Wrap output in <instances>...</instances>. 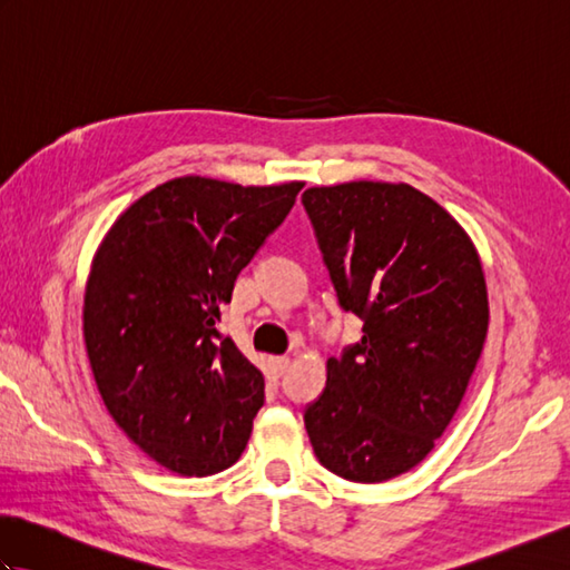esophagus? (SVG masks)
Listing matches in <instances>:
<instances>
[{
	"mask_svg": "<svg viewBox=\"0 0 570 570\" xmlns=\"http://www.w3.org/2000/svg\"><path fill=\"white\" fill-rule=\"evenodd\" d=\"M269 365H272V372L276 374V377H282V374L288 370V365H292V360H288V357H272Z\"/></svg>",
	"mask_w": 570,
	"mask_h": 570,
	"instance_id": "1",
	"label": "esophagus"
}]
</instances>
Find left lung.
Returning a JSON list of instances; mask_svg holds the SVG:
<instances>
[{"mask_svg": "<svg viewBox=\"0 0 570 570\" xmlns=\"http://www.w3.org/2000/svg\"><path fill=\"white\" fill-rule=\"evenodd\" d=\"M337 301L365 321L362 341L325 362L306 414L323 468L384 482L416 468L463 402L490 306L478 249L451 213L409 184L308 188Z\"/></svg>", "mask_w": 570, "mask_h": 570, "instance_id": "1", "label": "left lung"}]
</instances>
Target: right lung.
Here are the masks:
<instances>
[{
  "label": "right lung",
  "instance_id": "add662e5",
  "mask_svg": "<svg viewBox=\"0 0 570 570\" xmlns=\"http://www.w3.org/2000/svg\"><path fill=\"white\" fill-rule=\"evenodd\" d=\"M301 188L171 178L95 252L82 304L95 384L127 439L178 475L220 472L249 441L264 374L215 323Z\"/></svg>",
  "mask_w": 570,
  "mask_h": 570
}]
</instances>
